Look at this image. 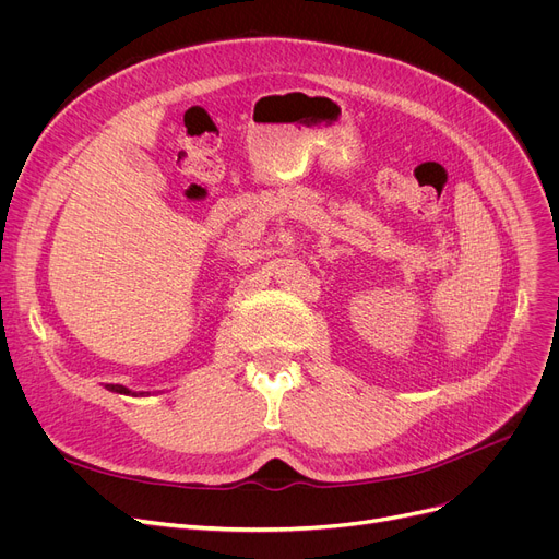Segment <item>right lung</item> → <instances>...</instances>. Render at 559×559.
Instances as JSON below:
<instances>
[{
	"label": "right lung",
	"instance_id": "1",
	"mask_svg": "<svg viewBox=\"0 0 559 559\" xmlns=\"http://www.w3.org/2000/svg\"><path fill=\"white\" fill-rule=\"evenodd\" d=\"M108 392H115V394H124V396H150V392H133L124 385H104Z\"/></svg>",
	"mask_w": 559,
	"mask_h": 559
}]
</instances>
